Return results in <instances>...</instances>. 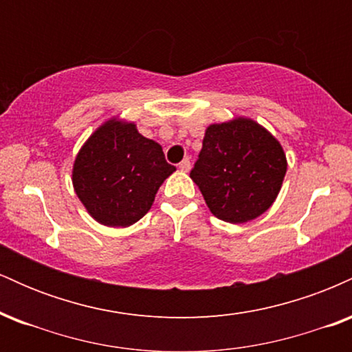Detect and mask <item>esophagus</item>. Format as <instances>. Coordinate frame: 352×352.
<instances>
[{"instance_id": "34e87169", "label": "esophagus", "mask_w": 352, "mask_h": 352, "mask_svg": "<svg viewBox=\"0 0 352 352\" xmlns=\"http://www.w3.org/2000/svg\"><path fill=\"white\" fill-rule=\"evenodd\" d=\"M179 168L182 172H188L190 170V159H188V157H185V159L182 160V162L179 164Z\"/></svg>"}]
</instances>
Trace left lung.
<instances>
[{
	"mask_svg": "<svg viewBox=\"0 0 352 352\" xmlns=\"http://www.w3.org/2000/svg\"><path fill=\"white\" fill-rule=\"evenodd\" d=\"M286 173L280 142L254 120L210 125L190 177L210 212L230 223H245L272 207Z\"/></svg>",
	"mask_w": 352,
	"mask_h": 352,
	"instance_id": "obj_1",
	"label": "left lung"
}]
</instances>
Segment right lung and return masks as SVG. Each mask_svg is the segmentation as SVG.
Returning <instances> with one entry per match:
<instances>
[{"mask_svg":"<svg viewBox=\"0 0 352 352\" xmlns=\"http://www.w3.org/2000/svg\"><path fill=\"white\" fill-rule=\"evenodd\" d=\"M173 170L159 144L140 135L134 124L112 119L79 151L72 184L99 223L129 227L151 210L157 190Z\"/></svg>","mask_w":352,"mask_h":352,"instance_id":"obj_1","label":"right lung"}]
</instances>
